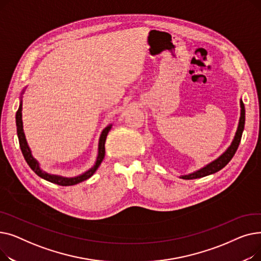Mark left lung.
Returning a JSON list of instances; mask_svg holds the SVG:
<instances>
[{
    "mask_svg": "<svg viewBox=\"0 0 261 261\" xmlns=\"http://www.w3.org/2000/svg\"><path fill=\"white\" fill-rule=\"evenodd\" d=\"M240 105H241V116H240V120H239V126H238V130L236 132V135H235V139H234V141H232L229 148L221 156H219L217 160H215L214 162L208 164V165H206L202 169H200L194 173H190L188 175H183L182 179L193 180V179H198V177H203V176L210 175L212 173H215L219 170H221L224 166H226L227 163L232 159V156L235 155L237 149H238V146L240 144V141H241V136H242V132L244 129V122H245L244 105L242 101Z\"/></svg>",
    "mask_w": 261,
    "mask_h": 261,
    "instance_id": "1",
    "label": "left lung"
}]
</instances>
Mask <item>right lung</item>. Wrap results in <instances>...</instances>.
<instances>
[{"label": "right lung", "mask_w": 261, "mask_h": 261, "mask_svg": "<svg viewBox=\"0 0 261 261\" xmlns=\"http://www.w3.org/2000/svg\"><path fill=\"white\" fill-rule=\"evenodd\" d=\"M22 103H20V107L17 111L16 114V122H17V133H18V139H19V144H20V148H21V151L22 154L26 161V163L29 164V166L34 170L35 173H37L40 177H42V179L51 182L54 184H58L61 186H71V185H75L78 184L82 181H86L88 180L89 177H91L94 172L97 170V168L99 167V165L101 164L103 158H105V143H106V139H107V135L111 129V126L107 127L101 135H100V140H99V147H98V156H97V161H96L95 166L93 168H91L90 170H88L86 173H84L82 175L76 176V177H71V179H68V177H62V176H58V175H51L48 173L43 172L39 168V164L37 163V161L33 158L31 150L27 146L26 140H25V135L23 132V125H22Z\"/></svg>", "instance_id": "right-lung-1"}]
</instances>
